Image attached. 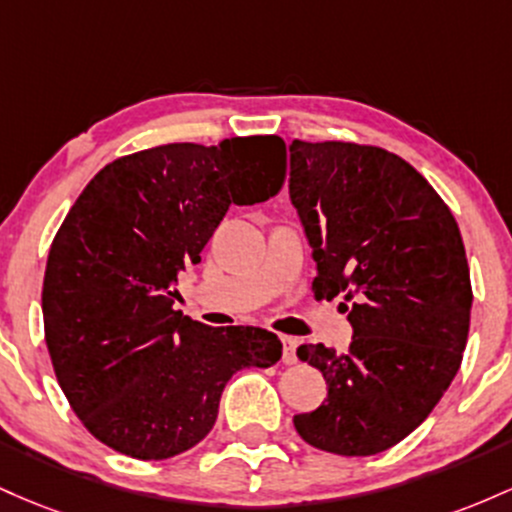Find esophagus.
Returning a JSON list of instances; mask_svg holds the SVG:
<instances>
[{
    "mask_svg": "<svg viewBox=\"0 0 512 512\" xmlns=\"http://www.w3.org/2000/svg\"><path fill=\"white\" fill-rule=\"evenodd\" d=\"M280 341H283V363L295 365L297 363V338L283 336Z\"/></svg>",
    "mask_w": 512,
    "mask_h": 512,
    "instance_id": "obj_1",
    "label": "esophagus"
}]
</instances>
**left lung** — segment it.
<instances>
[{"label": "left lung", "mask_w": 512, "mask_h": 512, "mask_svg": "<svg viewBox=\"0 0 512 512\" xmlns=\"http://www.w3.org/2000/svg\"><path fill=\"white\" fill-rule=\"evenodd\" d=\"M290 200L317 261V300L343 297L348 353L304 343L329 394L292 418L304 442L343 457L389 450L455 380L469 336L472 280L445 200L409 162L355 142L290 145Z\"/></svg>", "instance_id": "obj_1"}]
</instances>
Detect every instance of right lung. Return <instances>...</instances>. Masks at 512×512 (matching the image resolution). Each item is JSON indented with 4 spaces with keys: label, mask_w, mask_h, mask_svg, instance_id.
<instances>
[{
    "label": "right lung",
    "mask_w": 512,
    "mask_h": 512,
    "mask_svg": "<svg viewBox=\"0 0 512 512\" xmlns=\"http://www.w3.org/2000/svg\"><path fill=\"white\" fill-rule=\"evenodd\" d=\"M285 157L278 135L142 149L103 166L67 212L45 266V343L103 445L147 462L181 455L215 426L234 372L280 360L271 331L183 317L174 285L229 205L283 188Z\"/></svg>",
    "instance_id": "1"
}]
</instances>
